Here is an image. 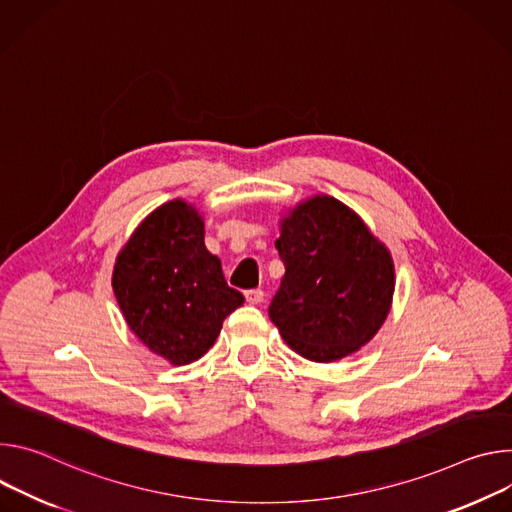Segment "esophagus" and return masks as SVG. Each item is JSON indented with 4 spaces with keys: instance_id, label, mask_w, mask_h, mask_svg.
Here are the masks:
<instances>
[{
    "instance_id": "1",
    "label": "esophagus",
    "mask_w": 512,
    "mask_h": 512,
    "mask_svg": "<svg viewBox=\"0 0 512 512\" xmlns=\"http://www.w3.org/2000/svg\"><path fill=\"white\" fill-rule=\"evenodd\" d=\"M246 301H248L250 305L262 303V301H264V291H262V289H252V291H248V293H246Z\"/></svg>"
}]
</instances>
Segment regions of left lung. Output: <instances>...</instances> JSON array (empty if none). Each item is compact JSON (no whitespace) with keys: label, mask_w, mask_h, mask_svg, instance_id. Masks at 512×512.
Masks as SVG:
<instances>
[{"label":"left lung","mask_w":512,"mask_h":512,"mask_svg":"<svg viewBox=\"0 0 512 512\" xmlns=\"http://www.w3.org/2000/svg\"><path fill=\"white\" fill-rule=\"evenodd\" d=\"M274 246L285 276L268 315L282 339L323 364L366 346L390 311L394 264L362 217L315 195L280 219Z\"/></svg>","instance_id":"left-lung-1"}]
</instances>
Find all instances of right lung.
Returning <instances> with one entry per match:
<instances>
[{
    "instance_id": "add662e5",
    "label": "right lung",
    "mask_w": 512,
    "mask_h": 512,
    "mask_svg": "<svg viewBox=\"0 0 512 512\" xmlns=\"http://www.w3.org/2000/svg\"><path fill=\"white\" fill-rule=\"evenodd\" d=\"M201 213L183 199L154 209L116 258L111 287L140 342L173 366L199 360L244 297L205 248Z\"/></svg>"
}]
</instances>
